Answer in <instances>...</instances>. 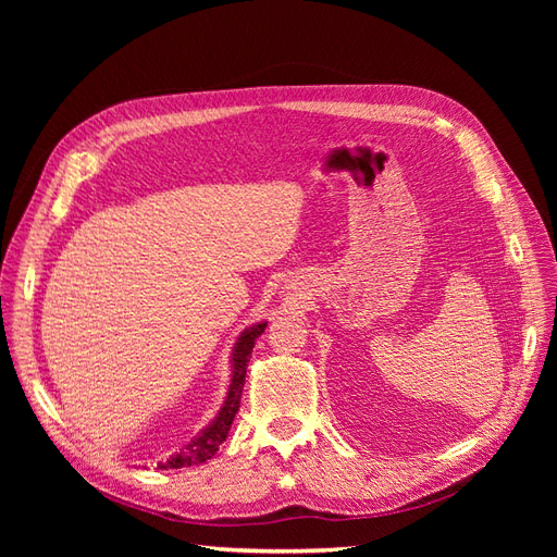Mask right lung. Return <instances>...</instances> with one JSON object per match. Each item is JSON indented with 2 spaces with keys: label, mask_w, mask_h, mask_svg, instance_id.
<instances>
[{
  "label": "right lung",
  "mask_w": 557,
  "mask_h": 557,
  "mask_svg": "<svg viewBox=\"0 0 557 557\" xmlns=\"http://www.w3.org/2000/svg\"><path fill=\"white\" fill-rule=\"evenodd\" d=\"M264 327H267V323H256L239 334V339H237V344H234V350H232V383H230L227 397L223 401V409L218 411V416L195 436V440H190V444H185L166 462H160V469H181V467H193V465L207 462L213 458L218 446L227 440L232 420L239 411L250 352H252V346H256L258 336L264 332Z\"/></svg>",
  "instance_id": "obj_1"
}]
</instances>
